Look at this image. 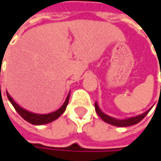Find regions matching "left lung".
Listing matches in <instances>:
<instances>
[{
	"instance_id": "left-lung-1",
	"label": "left lung",
	"mask_w": 161,
	"mask_h": 161,
	"mask_svg": "<svg viewBox=\"0 0 161 161\" xmlns=\"http://www.w3.org/2000/svg\"><path fill=\"white\" fill-rule=\"evenodd\" d=\"M152 108H150L149 110H147L146 112H144L143 114L136 115V116H133V117H129V118H125V119H117V118H114L110 115H108L107 114H105L102 110L99 108L97 103L95 102V110H96L97 114L100 116V118L102 119L104 122L108 123L109 125H112L114 126H119V127H126L130 126V125H133L138 124L139 122L142 120L145 117L147 114L150 112Z\"/></svg>"
}]
</instances>
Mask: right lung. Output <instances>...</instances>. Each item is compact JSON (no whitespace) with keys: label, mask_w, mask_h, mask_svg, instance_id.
Wrapping results in <instances>:
<instances>
[{"label":"right lung","mask_w":161,"mask_h":161,"mask_svg":"<svg viewBox=\"0 0 161 161\" xmlns=\"http://www.w3.org/2000/svg\"><path fill=\"white\" fill-rule=\"evenodd\" d=\"M6 93H7V97L9 98V102L12 104V106L14 107L15 110L19 114V115L21 116L23 119H25L27 122L32 124V125H41L49 124V123H51V122H53V121L56 120L57 118H59L65 111L66 107H67L68 102H69V97H70V93H69L67 97H66V99H65L64 103L63 104V106L59 109H57L56 111H54V112L49 113V114H36V113H32L30 111H28L25 108L19 106L14 101V99L9 96V94L7 91H6Z\"/></svg>","instance_id":"add662e5"}]
</instances>
